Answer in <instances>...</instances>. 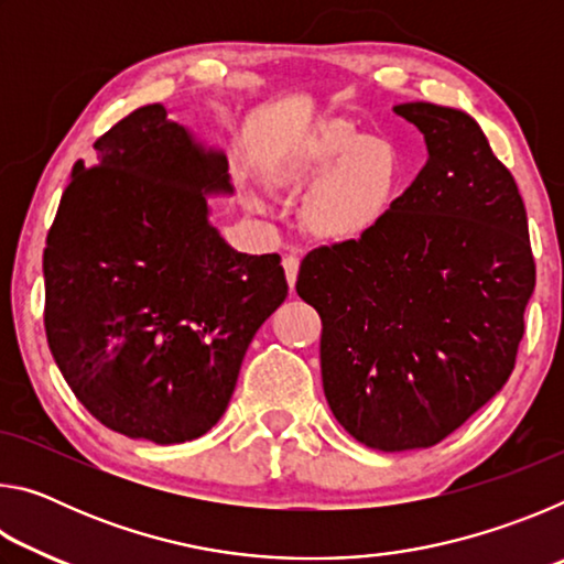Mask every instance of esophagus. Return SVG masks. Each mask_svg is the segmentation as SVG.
Wrapping results in <instances>:
<instances>
[{"label":"esophagus","instance_id":"obj_1","mask_svg":"<svg viewBox=\"0 0 564 564\" xmlns=\"http://www.w3.org/2000/svg\"><path fill=\"white\" fill-rule=\"evenodd\" d=\"M299 265H301V261H299V256H285L283 259V271H285V281H289V285H291V291H293V285H295V279H299Z\"/></svg>","mask_w":564,"mask_h":564}]
</instances>
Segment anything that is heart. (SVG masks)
Returning <instances> with one entry per match:
<instances>
[{"mask_svg":"<svg viewBox=\"0 0 564 564\" xmlns=\"http://www.w3.org/2000/svg\"><path fill=\"white\" fill-rule=\"evenodd\" d=\"M265 178L289 194L313 185L301 212L305 231L321 243L350 246L388 221L405 191L408 166L395 139L328 117L293 137L269 161ZM248 204L265 208L259 196H248Z\"/></svg>","mask_w":564,"mask_h":564,"instance_id":"heart-1","label":"heart"}]
</instances>
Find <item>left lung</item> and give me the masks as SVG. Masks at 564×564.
<instances>
[{"instance_id": "1", "label": "left lung", "mask_w": 564, "mask_h": 564, "mask_svg": "<svg viewBox=\"0 0 564 564\" xmlns=\"http://www.w3.org/2000/svg\"><path fill=\"white\" fill-rule=\"evenodd\" d=\"M427 164L366 241L305 256L323 393L358 443L431 447L500 393L524 333L534 261L518 184L470 113L393 107Z\"/></svg>"}]
</instances>
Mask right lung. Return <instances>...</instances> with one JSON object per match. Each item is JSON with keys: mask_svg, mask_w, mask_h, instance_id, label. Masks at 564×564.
<instances>
[{"mask_svg": "<svg viewBox=\"0 0 564 564\" xmlns=\"http://www.w3.org/2000/svg\"><path fill=\"white\" fill-rule=\"evenodd\" d=\"M76 161L44 248V328L72 393L111 431L186 443L221 420L261 323L289 295L279 253L218 234L228 159L164 104Z\"/></svg>", "mask_w": 564, "mask_h": 564, "instance_id": "add662e5", "label": "right lung"}]
</instances>
